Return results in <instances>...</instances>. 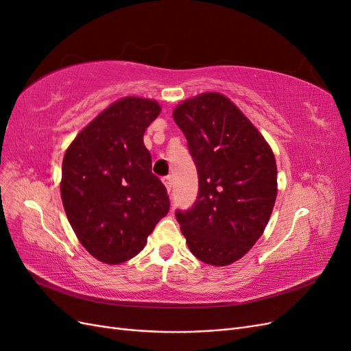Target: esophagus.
I'll return each instance as SVG.
<instances>
[{
    "mask_svg": "<svg viewBox=\"0 0 351 351\" xmlns=\"http://www.w3.org/2000/svg\"><path fill=\"white\" fill-rule=\"evenodd\" d=\"M162 183H164V186H165V189H167V192H168V193L171 192V187H173V178H171V176L164 177V178H162Z\"/></svg>",
    "mask_w": 351,
    "mask_h": 351,
    "instance_id": "obj_1",
    "label": "esophagus"
}]
</instances>
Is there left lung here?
Listing matches in <instances>:
<instances>
[{
    "mask_svg": "<svg viewBox=\"0 0 351 351\" xmlns=\"http://www.w3.org/2000/svg\"><path fill=\"white\" fill-rule=\"evenodd\" d=\"M197 168L195 206L177 210L187 246L212 267H227L263 234L278 193L269 143L237 105L218 92L199 93L173 110Z\"/></svg>",
    "mask_w": 351,
    "mask_h": 351,
    "instance_id": "obj_1",
    "label": "left lung"
}]
</instances>
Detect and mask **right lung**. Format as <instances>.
<instances>
[{
    "label": "right lung",
    "mask_w": 351,
    "mask_h": 351,
    "mask_svg": "<svg viewBox=\"0 0 351 351\" xmlns=\"http://www.w3.org/2000/svg\"><path fill=\"white\" fill-rule=\"evenodd\" d=\"M159 114L155 99H117L79 132L62 158V206L82 246L99 262L134 258L168 214L167 190L152 174L143 143Z\"/></svg>",
    "instance_id": "1"
}]
</instances>
